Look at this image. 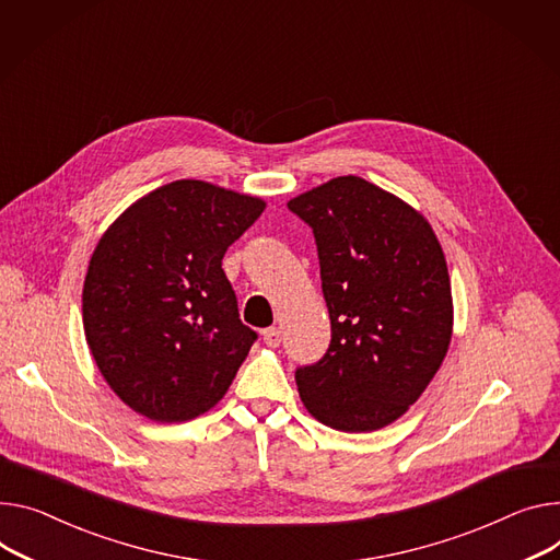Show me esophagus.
Masks as SVG:
<instances>
[{
	"mask_svg": "<svg viewBox=\"0 0 560 560\" xmlns=\"http://www.w3.org/2000/svg\"><path fill=\"white\" fill-rule=\"evenodd\" d=\"M262 338H265V342H267L269 348H278L280 340H282V331L278 327H269V329L262 331Z\"/></svg>",
	"mask_w": 560,
	"mask_h": 560,
	"instance_id": "34e87169",
	"label": "esophagus"
}]
</instances>
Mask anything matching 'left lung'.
Here are the masks:
<instances>
[{"label": "left lung", "instance_id": "left-lung-1", "mask_svg": "<svg viewBox=\"0 0 560 560\" xmlns=\"http://www.w3.org/2000/svg\"><path fill=\"white\" fill-rule=\"evenodd\" d=\"M287 206L314 231L331 320L325 357L295 370L300 399L342 433L378 430L421 397L451 346L440 240L421 212L354 175Z\"/></svg>", "mask_w": 560, "mask_h": 560}]
</instances>
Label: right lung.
I'll return each mask as SVG.
<instances>
[{
	"mask_svg": "<svg viewBox=\"0 0 560 560\" xmlns=\"http://www.w3.org/2000/svg\"><path fill=\"white\" fill-rule=\"evenodd\" d=\"M265 206L206 182H172L135 201L96 244L82 287L84 338L135 412L188 421L226 395L257 334L240 320L222 260Z\"/></svg>",
	"mask_w": 560,
	"mask_h": 560,
	"instance_id": "right-lung-1",
	"label": "right lung"
}]
</instances>
